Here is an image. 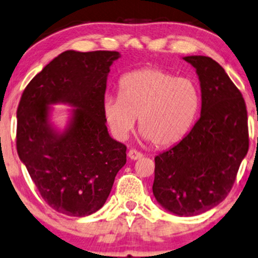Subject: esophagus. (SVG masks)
<instances>
[{"label":"esophagus","mask_w":258,"mask_h":258,"mask_svg":"<svg viewBox=\"0 0 258 258\" xmlns=\"http://www.w3.org/2000/svg\"><path fill=\"white\" fill-rule=\"evenodd\" d=\"M128 157H129V159H132V160H138V159L142 158V153L135 151V149H130V151L128 152Z\"/></svg>","instance_id":"1"}]
</instances>
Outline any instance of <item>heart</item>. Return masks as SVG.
I'll return each instance as SVG.
<instances>
[{"mask_svg": "<svg viewBox=\"0 0 258 258\" xmlns=\"http://www.w3.org/2000/svg\"><path fill=\"white\" fill-rule=\"evenodd\" d=\"M200 91L189 78H176L159 68H141L119 80V95H107L104 117L113 136L125 140L139 118L146 140L167 147L182 140L200 107Z\"/></svg>", "mask_w": 258, "mask_h": 258, "instance_id": "heart-1", "label": "heart"}]
</instances>
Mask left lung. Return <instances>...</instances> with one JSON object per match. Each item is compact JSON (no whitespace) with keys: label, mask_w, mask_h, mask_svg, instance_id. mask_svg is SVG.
<instances>
[{"label":"left lung","mask_w":258,"mask_h":258,"mask_svg":"<svg viewBox=\"0 0 258 258\" xmlns=\"http://www.w3.org/2000/svg\"><path fill=\"white\" fill-rule=\"evenodd\" d=\"M201 86V116L182 141L155 157L153 195L178 217L214 208L233 185L249 149L247 112L240 91L207 56H186Z\"/></svg>","instance_id":"8db88e82"}]
</instances>
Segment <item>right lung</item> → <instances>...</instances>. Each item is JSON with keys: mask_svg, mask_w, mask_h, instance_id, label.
<instances>
[{"mask_svg": "<svg viewBox=\"0 0 258 258\" xmlns=\"http://www.w3.org/2000/svg\"><path fill=\"white\" fill-rule=\"evenodd\" d=\"M117 51L62 52L32 79L17 111V149L38 191L56 212L87 217L99 211L126 147L111 138L103 104ZM71 109L63 131L51 122V104Z\"/></svg>", "mask_w": 258, "mask_h": 258, "instance_id": "add662e5", "label": "right lung"}]
</instances>
